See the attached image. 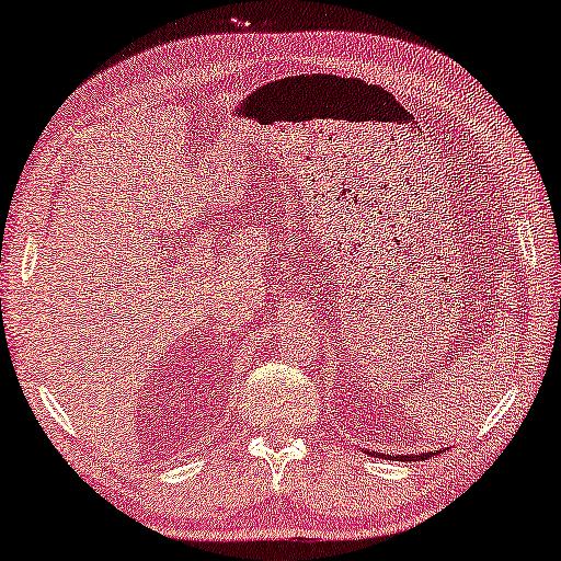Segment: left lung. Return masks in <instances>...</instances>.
<instances>
[{"instance_id":"left-lung-1","label":"left lung","mask_w":561,"mask_h":561,"mask_svg":"<svg viewBox=\"0 0 561 561\" xmlns=\"http://www.w3.org/2000/svg\"><path fill=\"white\" fill-rule=\"evenodd\" d=\"M432 453H427V455H420V457H430ZM401 457H404V460H414V455H401Z\"/></svg>"}]
</instances>
